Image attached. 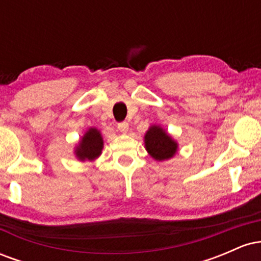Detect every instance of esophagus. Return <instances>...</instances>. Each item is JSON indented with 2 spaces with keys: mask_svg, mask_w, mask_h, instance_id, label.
Instances as JSON below:
<instances>
[{
  "mask_svg": "<svg viewBox=\"0 0 261 261\" xmlns=\"http://www.w3.org/2000/svg\"><path fill=\"white\" fill-rule=\"evenodd\" d=\"M118 128L119 131H120L121 134H126L128 131V124L126 121H122V122H119L118 124Z\"/></svg>",
  "mask_w": 261,
  "mask_h": 261,
  "instance_id": "obj_1",
  "label": "esophagus"
}]
</instances>
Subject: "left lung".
<instances>
[{
  "mask_svg": "<svg viewBox=\"0 0 261 261\" xmlns=\"http://www.w3.org/2000/svg\"><path fill=\"white\" fill-rule=\"evenodd\" d=\"M145 147L155 161H166L174 157L178 143L160 125H152L145 135Z\"/></svg>",
  "mask_w": 261,
  "mask_h": 261,
  "instance_id": "obj_1",
  "label": "left lung"
}]
</instances>
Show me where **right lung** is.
<instances>
[{"label": "right lung", "instance_id": "right-lung-1", "mask_svg": "<svg viewBox=\"0 0 261 261\" xmlns=\"http://www.w3.org/2000/svg\"><path fill=\"white\" fill-rule=\"evenodd\" d=\"M104 141L100 131L95 127H91L83 135L82 139L76 146L74 154L80 161H94L101 154Z\"/></svg>", "mask_w": 261, "mask_h": 261}]
</instances>
